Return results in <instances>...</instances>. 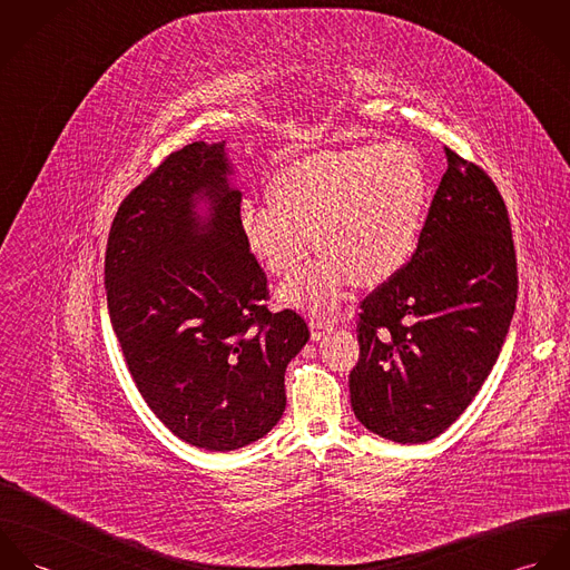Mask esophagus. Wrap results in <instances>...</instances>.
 I'll return each instance as SVG.
<instances>
[{
    "label": "esophagus",
    "mask_w": 570,
    "mask_h": 570,
    "mask_svg": "<svg viewBox=\"0 0 570 570\" xmlns=\"http://www.w3.org/2000/svg\"><path fill=\"white\" fill-rule=\"evenodd\" d=\"M309 328H312V340H314V342H321L326 333L333 331V325L325 323V321H312Z\"/></svg>",
    "instance_id": "obj_1"
}]
</instances>
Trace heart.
I'll list each match as a JSON object with an SVG mask.
<instances>
[{
    "mask_svg": "<svg viewBox=\"0 0 570 570\" xmlns=\"http://www.w3.org/2000/svg\"><path fill=\"white\" fill-rule=\"evenodd\" d=\"M269 195L272 204L239 208L245 245L269 274L289 276L309 258L314 236L325 256L278 296L289 307L326 314L351 281L375 287L406 265L421 239L430 181L406 145H355L283 166Z\"/></svg>",
    "mask_w": 570,
    "mask_h": 570,
    "instance_id": "b5f03b06",
    "label": "heart"
}]
</instances>
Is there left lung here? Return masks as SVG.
Returning <instances> with one entry per match:
<instances>
[{
  "label": "left lung",
  "instance_id": "left-lung-1",
  "mask_svg": "<svg viewBox=\"0 0 570 570\" xmlns=\"http://www.w3.org/2000/svg\"><path fill=\"white\" fill-rule=\"evenodd\" d=\"M445 156L412 261L360 305L351 406L366 430L395 443L432 441L472 404L518 298L495 184L476 164Z\"/></svg>",
  "mask_w": 570,
  "mask_h": 570
}]
</instances>
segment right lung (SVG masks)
Masks as SVG:
<instances>
[{
  "instance_id": "obj_1",
  "label": "right lung",
  "mask_w": 570,
  "mask_h": 570,
  "mask_svg": "<svg viewBox=\"0 0 570 570\" xmlns=\"http://www.w3.org/2000/svg\"><path fill=\"white\" fill-rule=\"evenodd\" d=\"M226 140L170 154L120 204L105 289L129 373L181 441L230 452L285 412V368L309 340L296 312L272 314L247 249Z\"/></svg>"
}]
</instances>
